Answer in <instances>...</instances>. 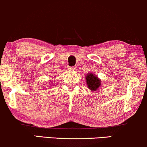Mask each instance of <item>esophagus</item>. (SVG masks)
Segmentation results:
<instances>
[{
  "mask_svg": "<svg viewBox=\"0 0 147 147\" xmlns=\"http://www.w3.org/2000/svg\"><path fill=\"white\" fill-rule=\"evenodd\" d=\"M68 69H69V71H76V67H68Z\"/></svg>",
  "mask_w": 147,
  "mask_h": 147,
  "instance_id": "esophagus-1",
  "label": "esophagus"
}]
</instances>
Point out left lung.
Segmentation results:
<instances>
[{
	"label": "left lung",
	"instance_id": "left-lung-1",
	"mask_svg": "<svg viewBox=\"0 0 147 147\" xmlns=\"http://www.w3.org/2000/svg\"><path fill=\"white\" fill-rule=\"evenodd\" d=\"M86 79L88 88L92 91H96L101 86V80L95 74L90 73L87 74V76H86Z\"/></svg>",
	"mask_w": 147,
	"mask_h": 147
}]
</instances>
